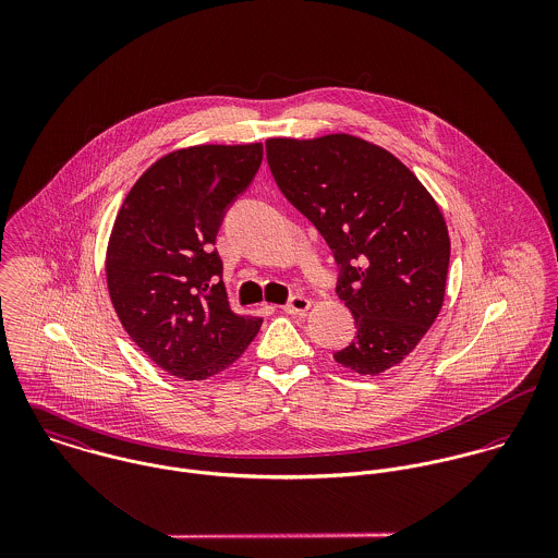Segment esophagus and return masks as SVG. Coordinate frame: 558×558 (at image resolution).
I'll return each instance as SVG.
<instances>
[{"instance_id":"esophagus-1","label":"esophagus","mask_w":558,"mask_h":558,"mask_svg":"<svg viewBox=\"0 0 558 558\" xmlns=\"http://www.w3.org/2000/svg\"><path fill=\"white\" fill-rule=\"evenodd\" d=\"M310 310H312V301L305 299V296H292V299L283 305V312L290 314V316H305Z\"/></svg>"}]
</instances>
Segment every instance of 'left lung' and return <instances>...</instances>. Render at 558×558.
<instances>
[{"mask_svg":"<svg viewBox=\"0 0 558 558\" xmlns=\"http://www.w3.org/2000/svg\"><path fill=\"white\" fill-rule=\"evenodd\" d=\"M277 186L332 248L337 294L356 339L335 361L378 376L401 363L438 318L451 242L418 178L389 150L335 133L266 140Z\"/></svg>","mask_w":558,"mask_h":558,"instance_id":"left-lung-1","label":"left lung"}]
</instances>
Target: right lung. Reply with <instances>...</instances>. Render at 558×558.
Returning <instances> with one entry per match:
<instances>
[{
  "mask_svg": "<svg viewBox=\"0 0 558 558\" xmlns=\"http://www.w3.org/2000/svg\"><path fill=\"white\" fill-rule=\"evenodd\" d=\"M262 144L191 146L153 162L118 210L105 257L113 310L160 369L206 380L236 363L262 318L230 310L213 246Z\"/></svg>",
  "mask_w": 558,
  "mask_h": 558,
  "instance_id": "add662e5",
  "label": "right lung"
}]
</instances>
